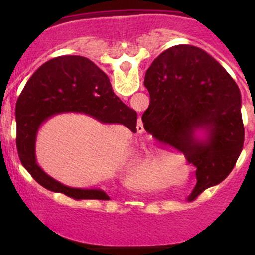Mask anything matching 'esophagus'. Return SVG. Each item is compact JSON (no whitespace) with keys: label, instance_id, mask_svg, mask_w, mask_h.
Here are the masks:
<instances>
[{"label":"esophagus","instance_id":"obj_1","mask_svg":"<svg viewBox=\"0 0 255 255\" xmlns=\"http://www.w3.org/2000/svg\"><path fill=\"white\" fill-rule=\"evenodd\" d=\"M136 130H137V133H142V131H144V122L141 121V119L137 120Z\"/></svg>","mask_w":255,"mask_h":255}]
</instances>
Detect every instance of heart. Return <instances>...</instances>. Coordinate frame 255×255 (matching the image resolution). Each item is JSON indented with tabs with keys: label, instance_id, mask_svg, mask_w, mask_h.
Returning <instances> with one entry per match:
<instances>
[{
	"label": "heart",
	"instance_id": "b5f03b06",
	"mask_svg": "<svg viewBox=\"0 0 255 255\" xmlns=\"http://www.w3.org/2000/svg\"><path fill=\"white\" fill-rule=\"evenodd\" d=\"M169 166V170H177L182 166V162L175 158L174 153L168 147L151 150L145 154L140 160H137L135 171L137 175L145 177V183L153 187H159L162 184L160 172L165 166Z\"/></svg>",
	"mask_w": 255,
	"mask_h": 255
}]
</instances>
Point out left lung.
Listing matches in <instances>:
<instances>
[{"label":"left lung","instance_id":"obj_1","mask_svg":"<svg viewBox=\"0 0 255 255\" xmlns=\"http://www.w3.org/2000/svg\"><path fill=\"white\" fill-rule=\"evenodd\" d=\"M144 84L151 98L142 115L145 129L182 151L197 169L191 198L221 183L245 140L241 95L229 73L203 49L181 44L154 58Z\"/></svg>","mask_w":255,"mask_h":255}]
</instances>
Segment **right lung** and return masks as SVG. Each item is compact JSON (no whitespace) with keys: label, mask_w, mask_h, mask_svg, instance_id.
Returning <instances> with one entry per match:
<instances>
[{"label":"right lung","mask_w":255,"mask_h":255,"mask_svg":"<svg viewBox=\"0 0 255 255\" xmlns=\"http://www.w3.org/2000/svg\"><path fill=\"white\" fill-rule=\"evenodd\" d=\"M62 113H84L102 124L136 130V111L114 93L109 78L83 56H58L32 74L16 102V148L21 164L44 188L83 200H109L102 189L64 186L42 170L36 160V137L44 121Z\"/></svg>","instance_id":"right-lung-1"}]
</instances>
